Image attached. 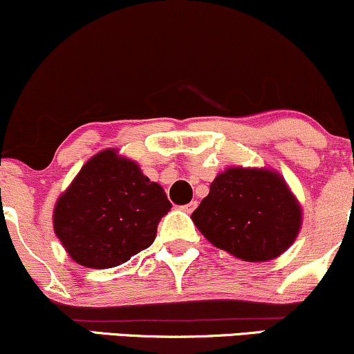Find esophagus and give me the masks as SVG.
Masks as SVG:
<instances>
[{
	"instance_id": "esophagus-1",
	"label": "esophagus",
	"mask_w": 354,
	"mask_h": 354,
	"mask_svg": "<svg viewBox=\"0 0 354 354\" xmlns=\"http://www.w3.org/2000/svg\"><path fill=\"white\" fill-rule=\"evenodd\" d=\"M196 207H198V201H192V203H188V205H185V207H181V209H183V212H186V213H192Z\"/></svg>"
}]
</instances>
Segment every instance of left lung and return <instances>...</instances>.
Returning a JSON list of instances; mask_svg holds the SVG:
<instances>
[{"label":"left lung","mask_w":354,"mask_h":354,"mask_svg":"<svg viewBox=\"0 0 354 354\" xmlns=\"http://www.w3.org/2000/svg\"><path fill=\"white\" fill-rule=\"evenodd\" d=\"M192 220L220 250L267 262L296 242L302 207L277 171L230 166L216 174Z\"/></svg>","instance_id":"left-lung-1"}]
</instances>
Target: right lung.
Here are the masks:
<instances>
[{
	"label": "right lung",
	"instance_id": "add662e5",
	"mask_svg": "<svg viewBox=\"0 0 354 354\" xmlns=\"http://www.w3.org/2000/svg\"><path fill=\"white\" fill-rule=\"evenodd\" d=\"M169 209L162 186L112 147L88 159L57 198L53 232L73 262L111 269L154 242Z\"/></svg>",
	"mask_w": 354,
	"mask_h": 354
}]
</instances>
